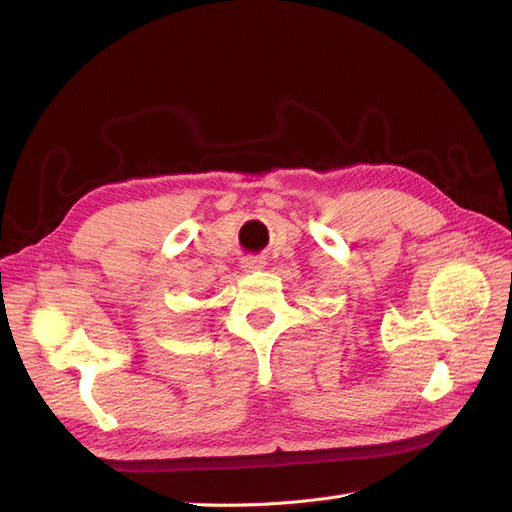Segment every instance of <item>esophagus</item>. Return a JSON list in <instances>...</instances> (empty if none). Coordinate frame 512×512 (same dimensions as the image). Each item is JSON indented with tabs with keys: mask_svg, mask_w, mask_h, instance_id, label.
I'll return each instance as SVG.
<instances>
[{
	"mask_svg": "<svg viewBox=\"0 0 512 512\" xmlns=\"http://www.w3.org/2000/svg\"><path fill=\"white\" fill-rule=\"evenodd\" d=\"M262 267H265V260L258 258V256H247V258H243V269H245V271H258V269H262Z\"/></svg>",
	"mask_w": 512,
	"mask_h": 512,
	"instance_id": "esophagus-1",
	"label": "esophagus"
}]
</instances>
